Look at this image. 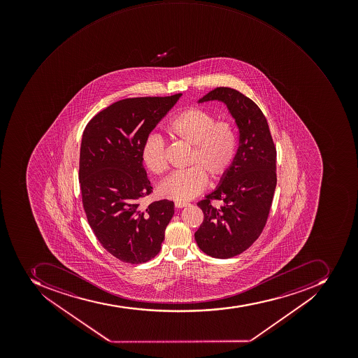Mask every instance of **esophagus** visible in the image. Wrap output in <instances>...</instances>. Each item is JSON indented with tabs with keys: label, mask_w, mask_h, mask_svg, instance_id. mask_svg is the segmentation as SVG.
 Segmentation results:
<instances>
[{
	"label": "esophagus",
	"mask_w": 358,
	"mask_h": 358,
	"mask_svg": "<svg viewBox=\"0 0 358 358\" xmlns=\"http://www.w3.org/2000/svg\"><path fill=\"white\" fill-rule=\"evenodd\" d=\"M189 206V204H187V203L185 202H175V208H185V206Z\"/></svg>",
	"instance_id": "esophagus-1"
}]
</instances>
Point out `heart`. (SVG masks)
<instances>
[{"label":"heart","instance_id":"heart-1","mask_svg":"<svg viewBox=\"0 0 358 358\" xmlns=\"http://www.w3.org/2000/svg\"><path fill=\"white\" fill-rule=\"evenodd\" d=\"M171 136L192 146L189 169L169 175L159 184L158 192L169 200L189 201L208 185V174L213 180L229 171L236 157V129L230 122H215L213 115L199 107H189L169 122ZM142 161L152 174L161 175L167 167L165 142L150 134L143 143Z\"/></svg>","mask_w":358,"mask_h":358}]
</instances>
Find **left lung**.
Wrapping results in <instances>:
<instances>
[{"label":"left lung","mask_w":358,"mask_h":358,"mask_svg":"<svg viewBox=\"0 0 358 358\" xmlns=\"http://www.w3.org/2000/svg\"><path fill=\"white\" fill-rule=\"evenodd\" d=\"M221 101L236 120L238 146L219 186L200 201L204 220L194 236L203 252L227 259L243 252L259 238L269 215L275 185L277 150L264 113L236 89L219 87L197 103ZM212 199L223 200L220 208Z\"/></svg>","instance_id":"1"}]
</instances>
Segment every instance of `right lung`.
<instances>
[{
  "mask_svg": "<svg viewBox=\"0 0 358 358\" xmlns=\"http://www.w3.org/2000/svg\"><path fill=\"white\" fill-rule=\"evenodd\" d=\"M182 94L127 98L98 113L83 134L79 162L83 204L94 236L110 255L128 264L154 258L174 215L161 200L143 210L152 184L143 166V143Z\"/></svg>",
  "mask_w": 358,
  "mask_h": 358,
  "instance_id": "obj_1",
  "label": "right lung"
}]
</instances>
